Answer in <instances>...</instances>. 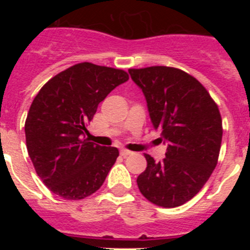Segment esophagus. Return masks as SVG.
I'll return each instance as SVG.
<instances>
[{
	"mask_svg": "<svg viewBox=\"0 0 250 250\" xmlns=\"http://www.w3.org/2000/svg\"><path fill=\"white\" fill-rule=\"evenodd\" d=\"M131 154H132V152L130 151V150H126V149H121V150H120V155L124 156V158H125V156L131 155Z\"/></svg>",
	"mask_w": 250,
	"mask_h": 250,
	"instance_id": "34e87169",
	"label": "esophagus"
}]
</instances>
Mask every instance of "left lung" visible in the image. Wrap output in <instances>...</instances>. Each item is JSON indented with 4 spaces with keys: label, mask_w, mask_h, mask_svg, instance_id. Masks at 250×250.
Masks as SVG:
<instances>
[{
    "label": "left lung",
    "mask_w": 250,
    "mask_h": 250,
    "mask_svg": "<svg viewBox=\"0 0 250 250\" xmlns=\"http://www.w3.org/2000/svg\"><path fill=\"white\" fill-rule=\"evenodd\" d=\"M145 96L154 129L167 143L165 159L145 154L147 167L136 179L149 202L163 208L183 205L199 193L218 163L222 118L204 86L175 67L130 68Z\"/></svg>",
    "instance_id": "left-lung-1"
}]
</instances>
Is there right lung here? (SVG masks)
Segmentation results:
<instances>
[{
    "mask_svg": "<svg viewBox=\"0 0 250 250\" xmlns=\"http://www.w3.org/2000/svg\"><path fill=\"white\" fill-rule=\"evenodd\" d=\"M127 80L123 70L83 62L57 74L36 95L26 119V145L37 175L52 193L79 200L104 184L119 150L83 136L99 104Z\"/></svg>",
    "mask_w": 250,
    "mask_h": 250,
    "instance_id": "1",
    "label": "right lung"
}]
</instances>
